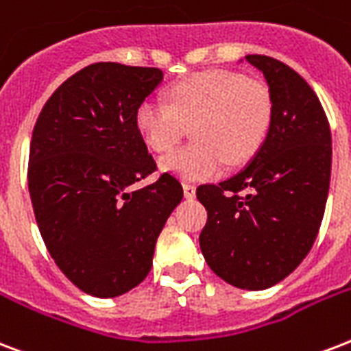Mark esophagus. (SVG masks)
Returning <instances> with one entry per match:
<instances>
[{
    "label": "esophagus",
    "instance_id": "esophagus-1",
    "mask_svg": "<svg viewBox=\"0 0 351 351\" xmlns=\"http://www.w3.org/2000/svg\"><path fill=\"white\" fill-rule=\"evenodd\" d=\"M184 195H186V199H195V195H197V187L193 184H184Z\"/></svg>",
    "mask_w": 351,
    "mask_h": 351
}]
</instances>
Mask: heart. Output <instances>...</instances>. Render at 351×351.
Returning <instances> with one entry per match:
<instances>
[{"label":"heart","instance_id":"1","mask_svg":"<svg viewBox=\"0 0 351 351\" xmlns=\"http://www.w3.org/2000/svg\"><path fill=\"white\" fill-rule=\"evenodd\" d=\"M169 106L143 101L136 128L152 151L165 152L193 127L195 145L160 160L165 173L182 180H210L224 162L243 164L261 149L272 123V95L265 82L235 71H204L171 86Z\"/></svg>","mask_w":351,"mask_h":351}]
</instances>
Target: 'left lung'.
<instances>
[{
  "mask_svg": "<svg viewBox=\"0 0 351 351\" xmlns=\"http://www.w3.org/2000/svg\"><path fill=\"white\" fill-rule=\"evenodd\" d=\"M245 60L269 84L271 128L245 169L197 187L208 210L199 241L219 278L263 291L287 278L317 239L330 191L331 132L317 93L294 69L265 55Z\"/></svg>",
  "mask_w": 351,
  "mask_h": 351,
  "instance_id": "left-lung-1",
  "label": "left lung"
}]
</instances>
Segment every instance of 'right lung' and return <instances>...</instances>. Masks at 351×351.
<instances>
[{
  "mask_svg": "<svg viewBox=\"0 0 351 351\" xmlns=\"http://www.w3.org/2000/svg\"><path fill=\"white\" fill-rule=\"evenodd\" d=\"M164 80L158 68L86 66L40 112L29 151V193L51 258L80 291L114 298L140 285L156 239L180 204V182L156 169L136 110Z\"/></svg>",
  "mask_w": 351,
  "mask_h": 351,
  "instance_id": "add662e5",
  "label": "right lung"
}]
</instances>
